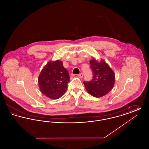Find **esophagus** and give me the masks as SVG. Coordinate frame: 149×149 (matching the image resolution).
<instances>
[{
    "label": "esophagus",
    "instance_id": "esophagus-1",
    "mask_svg": "<svg viewBox=\"0 0 149 149\" xmlns=\"http://www.w3.org/2000/svg\"><path fill=\"white\" fill-rule=\"evenodd\" d=\"M78 77H79V78H82L83 77V74L82 73H80V74H78Z\"/></svg>",
    "mask_w": 149,
    "mask_h": 149
}]
</instances>
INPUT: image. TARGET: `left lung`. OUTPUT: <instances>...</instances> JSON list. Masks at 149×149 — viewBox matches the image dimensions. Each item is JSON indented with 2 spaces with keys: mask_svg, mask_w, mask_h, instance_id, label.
Instances as JSON below:
<instances>
[{
  "mask_svg": "<svg viewBox=\"0 0 149 149\" xmlns=\"http://www.w3.org/2000/svg\"><path fill=\"white\" fill-rule=\"evenodd\" d=\"M93 79L90 81H84L87 92L94 97H102L111 91L114 84L115 74L109 65L103 60L100 62L95 59L90 60Z\"/></svg>",
  "mask_w": 149,
  "mask_h": 149,
  "instance_id": "left-lung-1",
  "label": "left lung"
}]
</instances>
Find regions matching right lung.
<instances>
[{
  "mask_svg": "<svg viewBox=\"0 0 149 149\" xmlns=\"http://www.w3.org/2000/svg\"><path fill=\"white\" fill-rule=\"evenodd\" d=\"M69 81V74L60 60L49 61L43 68L38 79L41 92L52 99H58L64 95Z\"/></svg>",
  "mask_w": 149,
  "mask_h": 149,
  "instance_id": "add662e5",
  "label": "right lung"
}]
</instances>
